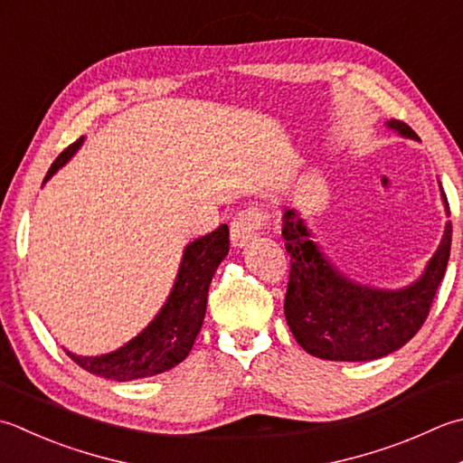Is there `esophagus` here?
Masks as SVG:
<instances>
[{
  "label": "esophagus",
  "instance_id": "esophagus-1",
  "mask_svg": "<svg viewBox=\"0 0 463 463\" xmlns=\"http://www.w3.org/2000/svg\"><path fill=\"white\" fill-rule=\"evenodd\" d=\"M267 222V216L262 214L257 206H244L242 211L234 214L231 222V241L234 247H244L257 231L262 229Z\"/></svg>",
  "mask_w": 463,
  "mask_h": 463
}]
</instances>
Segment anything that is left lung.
I'll list each match as a JSON object with an SVG mask.
<instances>
[{"label": "left lung", "mask_w": 463, "mask_h": 463, "mask_svg": "<svg viewBox=\"0 0 463 463\" xmlns=\"http://www.w3.org/2000/svg\"><path fill=\"white\" fill-rule=\"evenodd\" d=\"M387 126L405 138L420 140L402 120L392 118ZM441 198L449 216L443 188ZM283 237L291 255L285 317L298 345L319 359L371 361L403 347L428 319L448 269L451 222H446L423 275L397 291L359 285L343 275L313 241L295 208L283 214Z\"/></svg>", "instance_id": "8db88e82"}]
</instances>
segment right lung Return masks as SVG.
I'll list each match as a JSON object with an SVG mask.
<instances>
[{
	"instance_id": "add662e5",
	"label": "right lung",
	"mask_w": 463,
	"mask_h": 463,
	"mask_svg": "<svg viewBox=\"0 0 463 463\" xmlns=\"http://www.w3.org/2000/svg\"><path fill=\"white\" fill-rule=\"evenodd\" d=\"M81 142H84V136L70 144L53 160L45 180L52 178L53 172H58V168L74 156ZM226 255H229V226L221 224L211 234L186 244L175 287L165 307L140 335L106 355L81 357L76 353H66L88 373L114 379V382L152 377L176 367L180 361L188 357L196 335L203 327L208 287Z\"/></svg>"
}]
</instances>
